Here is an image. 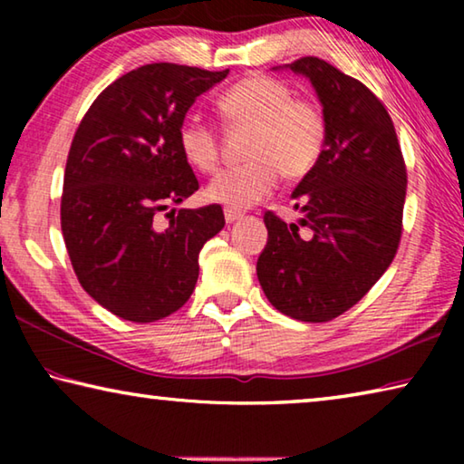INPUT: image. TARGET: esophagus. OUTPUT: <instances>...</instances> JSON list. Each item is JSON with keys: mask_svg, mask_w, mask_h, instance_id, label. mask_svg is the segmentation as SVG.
I'll use <instances>...</instances> for the list:
<instances>
[{"mask_svg": "<svg viewBox=\"0 0 464 464\" xmlns=\"http://www.w3.org/2000/svg\"><path fill=\"white\" fill-rule=\"evenodd\" d=\"M243 215L239 213V210H233V208H225V221L227 223H235V221H239Z\"/></svg>", "mask_w": 464, "mask_h": 464, "instance_id": "obj_1", "label": "esophagus"}]
</instances>
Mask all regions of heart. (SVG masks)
Instances as JSON below:
<instances>
[{"instance_id":"b5f03b06","label":"heart","mask_w":464,"mask_h":464,"mask_svg":"<svg viewBox=\"0 0 464 464\" xmlns=\"http://www.w3.org/2000/svg\"><path fill=\"white\" fill-rule=\"evenodd\" d=\"M227 124L249 129L246 157L249 161L223 169L207 186V198L227 208L243 210L264 200L278 184L301 179L315 168L325 145L327 122L315 102L295 98L285 82L268 75H249L218 98ZM184 160L198 171H213L218 163L215 129L198 116H186L178 127Z\"/></svg>"}]
</instances>
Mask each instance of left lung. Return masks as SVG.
Instances as JSON below:
<instances>
[{"label":"left lung","instance_id":"8db88e82","mask_svg":"<svg viewBox=\"0 0 464 464\" xmlns=\"http://www.w3.org/2000/svg\"><path fill=\"white\" fill-rule=\"evenodd\" d=\"M286 67L311 82L327 135L293 192L298 223L264 215L268 243L256 270L280 313L324 324L354 307L395 257L407 171L391 116L364 83L317 57Z\"/></svg>","mask_w":464,"mask_h":464}]
</instances>
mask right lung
<instances>
[{
  "label": "right lung",
  "mask_w": 464,
  "mask_h": 464,
  "mask_svg": "<svg viewBox=\"0 0 464 464\" xmlns=\"http://www.w3.org/2000/svg\"><path fill=\"white\" fill-rule=\"evenodd\" d=\"M225 72L151 63L93 100L69 149L61 229L77 280L116 317L151 324L178 311L198 280V254L223 229L218 204L171 208L198 190L178 127Z\"/></svg>",
  "instance_id": "obj_1"
}]
</instances>
